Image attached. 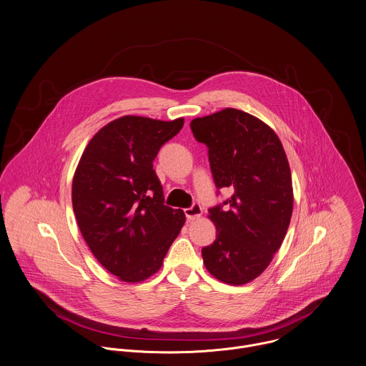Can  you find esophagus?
<instances>
[{"label": "esophagus", "instance_id": "obj_1", "mask_svg": "<svg viewBox=\"0 0 366 366\" xmlns=\"http://www.w3.org/2000/svg\"><path fill=\"white\" fill-rule=\"evenodd\" d=\"M202 213H203V209H202V206L199 203H194L192 207L184 210V214H186L187 220H190V222L199 219L202 216Z\"/></svg>", "mask_w": 366, "mask_h": 366}]
</instances>
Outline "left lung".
Returning <instances> with one entry per match:
<instances>
[{
    "mask_svg": "<svg viewBox=\"0 0 366 366\" xmlns=\"http://www.w3.org/2000/svg\"><path fill=\"white\" fill-rule=\"evenodd\" d=\"M190 127L209 149L216 187L233 192L209 209L217 234L202 249L204 265L217 280L243 285L268 267L288 230L294 196L287 154L269 126L239 109L193 119Z\"/></svg>",
    "mask_w": 366,
    "mask_h": 366,
    "instance_id": "obj_1",
    "label": "left lung"
}]
</instances>
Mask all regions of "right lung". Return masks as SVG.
<instances>
[{"instance_id":"right-lung-1","label":"right lung","mask_w":366,"mask_h":366,"mask_svg":"<svg viewBox=\"0 0 366 366\" xmlns=\"http://www.w3.org/2000/svg\"><path fill=\"white\" fill-rule=\"evenodd\" d=\"M122 117L104 126L82 153L72 182L79 230L97 259L124 282H140L162 267L186 217L164 204L153 170L160 147L183 127Z\"/></svg>"}]
</instances>
